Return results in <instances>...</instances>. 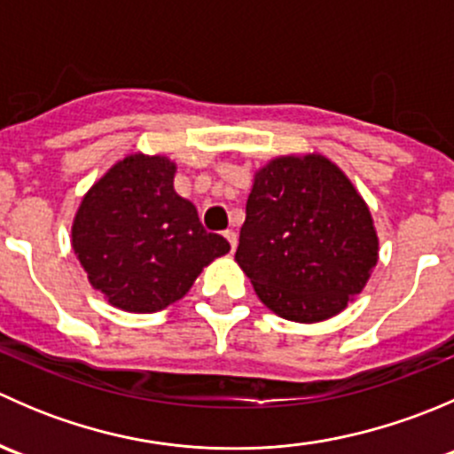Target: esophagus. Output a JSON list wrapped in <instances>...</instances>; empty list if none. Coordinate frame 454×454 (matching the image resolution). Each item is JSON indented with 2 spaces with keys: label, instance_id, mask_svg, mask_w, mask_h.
Wrapping results in <instances>:
<instances>
[{
  "label": "esophagus",
  "instance_id": "1",
  "mask_svg": "<svg viewBox=\"0 0 454 454\" xmlns=\"http://www.w3.org/2000/svg\"><path fill=\"white\" fill-rule=\"evenodd\" d=\"M223 237L228 239V244H231V248L235 250L237 248V232L232 231V228H228V231H223Z\"/></svg>",
  "mask_w": 454,
  "mask_h": 454
}]
</instances>
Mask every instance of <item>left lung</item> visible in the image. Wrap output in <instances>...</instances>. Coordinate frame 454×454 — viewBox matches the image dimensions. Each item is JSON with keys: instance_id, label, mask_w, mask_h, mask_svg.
Instances as JSON below:
<instances>
[{"instance_id": "8db88e82", "label": "left lung", "mask_w": 454, "mask_h": 454, "mask_svg": "<svg viewBox=\"0 0 454 454\" xmlns=\"http://www.w3.org/2000/svg\"><path fill=\"white\" fill-rule=\"evenodd\" d=\"M259 299L296 323L342 312L378 263L371 213L323 155L277 158L261 168L235 253Z\"/></svg>"}]
</instances>
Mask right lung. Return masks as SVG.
<instances>
[{
  "label": "right lung",
  "mask_w": 454,
  "mask_h": 454,
  "mask_svg": "<svg viewBox=\"0 0 454 454\" xmlns=\"http://www.w3.org/2000/svg\"><path fill=\"white\" fill-rule=\"evenodd\" d=\"M176 164L127 155L81 201L72 248L91 286L125 312H158L191 290L204 265L231 250L173 191Z\"/></svg>",
  "instance_id": "1"
}]
</instances>
